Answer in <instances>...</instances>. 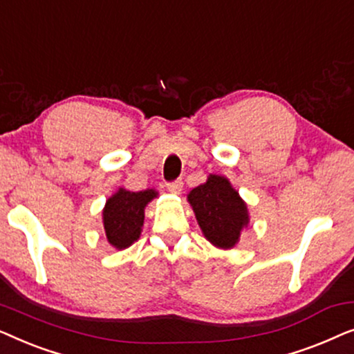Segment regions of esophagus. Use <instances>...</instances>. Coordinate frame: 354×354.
<instances>
[{
  "instance_id": "34e87169",
  "label": "esophagus",
  "mask_w": 354,
  "mask_h": 354,
  "mask_svg": "<svg viewBox=\"0 0 354 354\" xmlns=\"http://www.w3.org/2000/svg\"><path fill=\"white\" fill-rule=\"evenodd\" d=\"M167 190L174 193V195H180L182 190H183V182L182 180H176V182H171L167 183Z\"/></svg>"
}]
</instances>
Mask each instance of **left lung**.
Here are the masks:
<instances>
[{
	"label": "left lung",
	"instance_id": "1",
	"mask_svg": "<svg viewBox=\"0 0 354 354\" xmlns=\"http://www.w3.org/2000/svg\"><path fill=\"white\" fill-rule=\"evenodd\" d=\"M196 222L212 246L232 250L250 224L248 206L224 176L209 174L207 180L187 195Z\"/></svg>",
	"mask_w": 354,
	"mask_h": 354
}]
</instances>
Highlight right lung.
Segmentation results:
<instances>
[{
	"instance_id": "1",
	"label": "right lung",
	"mask_w": 354,
	"mask_h": 354,
	"mask_svg": "<svg viewBox=\"0 0 354 354\" xmlns=\"http://www.w3.org/2000/svg\"><path fill=\"white\" fill-rule=\"evenodd\" d=\"M158 198L154 188L130 192L119 187L103 207L104 234L109 245L115 250H125L140 239L145 222V207Z\"/></svg>"
}]
</instances>
